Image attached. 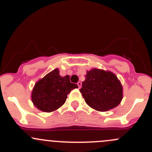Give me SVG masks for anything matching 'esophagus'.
<instances>
[{
  "label": "esophagus",
  "mask_w": 152,
  "mask_h": 152,
  "mask_svg": "<svg viewBox=\"0 0 152 152\" xmlns=\"http://www.w3.org/2000/svg\"><path fill=\"white\" fill-rule=\"evenodd\" d=\"M77 85H78V87H79V88H80L81 87H82V82H77Z\"/></svg>",
  "instance_id": "34e87169"
}]
</instances>
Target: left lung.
Masks as SVG:
<instances>
[{
    "instance_id": "left-lung-1",
    "label": "left lung",
    "mask_w": 152,
    "mask_h": 152,
    "mask_svg": "<svg viewBox=\"0 0 152 152\" xmlns=\"http://www.w3.org/2000/svg\"><path fill=\"white\" fill-rule=\"evenodd\" d=\"M80 92L90 107L102 112L117 107L123 96V86L117 76L98 68L87 70Z\"/></svg>"
}]
</instances>
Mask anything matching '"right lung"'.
<instances>
[{"label": "right lung", "instance_id": "right-lung-1", "mask_svg": "<svg viewBox=\"0 0 152 152\" xmlns=\"http://www.w3.org/2000/svg\"><path fill=\"white\" fill-rule=\"evenodd\" d=\"M78 85L70 81V76H61L58 68L52 70L35 84L31 94L34 106L43 112H52L65 102L67 94Z\"/></svg>", "mask_w": 152, "mask_h": 152}]
</instances>
